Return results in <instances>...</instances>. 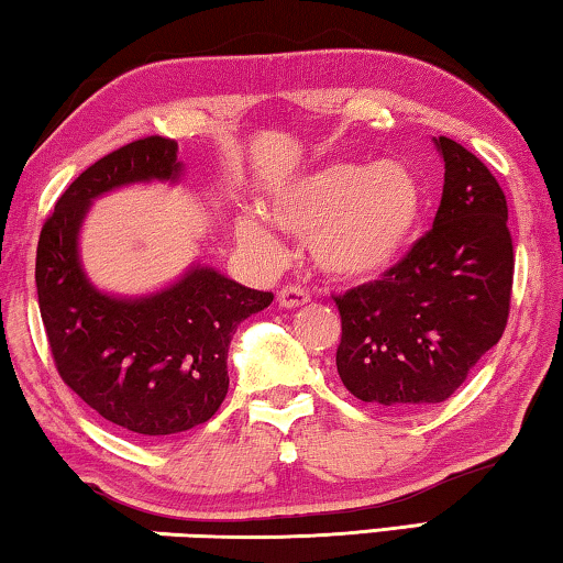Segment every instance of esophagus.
<instances>
[{"label": "esophagus", "instance_id": "34e87169", "mask_svg": "<svg viewBox=\"0 0 563 563\" xmlns=\"http://www.w3.org/2000/svg\"><path fill=\"white\" fill-rule=\"evenodd\" d=\"M276 301H279L284 309H297V307H305L307 305L309 295H307L305 289H299V287H284L279 295H276Z\"/></svg>", "mask_w": 563, "mask_h": 563}]
</instances>
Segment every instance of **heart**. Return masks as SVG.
<instances>
[{"label":"heart","mask_w":563,"mask_h":563,"mask_svg":"<svg viewBox=\"0 0 563 563\" xmlns=\"http://www.w3.org/2000/svg\"><path fill=\"white\" fill-rule=\"evenodd\" d=\"M264 216L279 231L309 239L312 264L338 282H368L386 274L417 241L423 187L401 162H328L274 185ZM258 213L235 223L243 246L262 256L282 254V241Z\"/></svg>","instance_id":"heart-1"}]
</instances>
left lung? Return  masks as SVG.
I'll use <instances>...</instances> for the list:
<instances>
[{
    "label": "left lung",
    "instance_id": "left-lung-1",
    "mask_svg": "<svg viewBox=\"0 0 563 563\" xmlns=\"http://www.w3.org/2000/svg\"><path fill=\"white\" fill-rule=\"evenodd\" d=\"M444 190L434 225L390 272L335 297L340 380L355 398L417 411L457 390L503 338L512 289L508 202L462 144L434 140Z\"/></svg>",
    "mask_w": 563,
    "mask_h": 563
}]
</instances>
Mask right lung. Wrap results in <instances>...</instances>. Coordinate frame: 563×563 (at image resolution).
<instances>
[{
  "label": "right lung",
  "instance_id": "add662e5",
  "mask_svg": "<svg viewBox=\"0 0 563 563\" xmlns=\"http://www.w3.org/2000/svg\"><path fill=\"white\" fill-rule=\"evenodd\" d=\"M183 173L173 140L121 146L73 180L37 243L40 314L60 378L106 421L150 439L180 434L221 409L235 330L274 299L202 264L134 297L88 279L80 231L93 200L129 185H177Z\"/></svg>",
  "mask_w": 563,
  "mask_h": 563
}]
</instances>
